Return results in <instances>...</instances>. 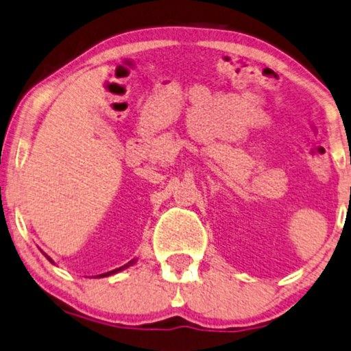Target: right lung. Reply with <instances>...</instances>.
Segmentation results:
<instances>
[{"label":"right lung","instance_id":"1","mask_svg":"<svg viewBox=\"0 0 351 351\" xmlns=\"http://www.w3.org/2000/svg\"><path fill=\"white\" fill-rule=\"evenodd\" d=\"M130 263H133V262H130ZM128 265H125V267H120V268H115V270H112V271H107V274H102V275H99V276H109V275H114V274H117V271H120V270H123V268H127Z\"/></svg>","mask_w":351,"mask_h":351}]
</instances>
